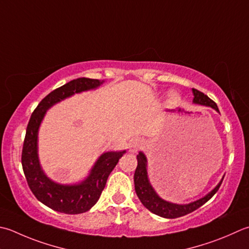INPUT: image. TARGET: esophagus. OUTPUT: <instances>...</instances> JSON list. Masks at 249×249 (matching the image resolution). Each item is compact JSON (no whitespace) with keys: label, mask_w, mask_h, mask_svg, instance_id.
Instances as JSON below:
<instances>
[{"label":"esophagus","mask_w":249,"mask_h":249,"mask_svg":"<svg viewBox=\"0 0 249 249\" xmlns=\"http://www.w3.org/2000/svg\"><path fill=\"white\" fill-rule=\"evenodd\" d=\"M141 145H142V141L140 139L131 140L129 143V151L131 153H136L141 148Z\"/></svg>","instance_id":"1"}]
</instances>
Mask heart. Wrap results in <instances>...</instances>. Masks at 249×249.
Wrapping results in <instances>:
<instances>
[{
	"mask_svg": "<svg viewBox=\"0 0 249 249\" xmlns=\"http://www.w3.org/2000/svg\"><path fill=\"white\" fill-rule=\"evenodd\" d=\"M169 97H170V99H173V100H177L178 99V95L176 94V92H170Z\"/></svg>",
	"mask_w": 249,
	"mask_h": 249,
	"instance_id": "heart-1",
	"label": "heart"
}]
</instances>
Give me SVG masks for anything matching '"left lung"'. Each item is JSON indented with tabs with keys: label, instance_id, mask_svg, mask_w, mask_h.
<instances>
[{
	"label": "left lung",
	"instance_id": "1",
	"mask_svg": "<svg viewBox=\"0 0 249 249\" xmlns=\"http://www.w3.org/2000/svg\"><path fill=\"white\" fill-rule=\"evenodd\" d=\"M193 91V104L196 105H202L206 107H211V108L215 109L217 112H219L218 107L215 101H213L208 96H206L204 92L199 91L196 89H192ZM137 160L138 165L137 168H136V172L134 175V182H135V190L136 193H137V196L139 197L140 202L143 204L145 208H148L151 213H155V215L160 216L163 218H168V219H174L178 217H182L184 215H188V213L196 211L197 208L204 205L208 199H211L213 194H215L219 188H220L222 180L219 182L217 186L212 190L211 192L206 194L205 196L197 199V201H194L189 204H175L165 201V199L160 198L157 192L154 191V189L151 186V183L148 179V173H147V158L142 152H139L137 155Z\"/></svg>",
	"mask_w": 249,
	"mask_h": 249
}]
</instances>
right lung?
I'll use <instances>...</instances> for the list:
<instances>
[{"label": "right lung", "mask_w": 249, "mask_h": 249, "mask_svg": "<svg viewBox=\"0 0 249 249\" xmlns=\"http://www.w3.org/2000/svg\"><path fill=\"white\" fill-rule=\"evenodd\" d=\"M102 83L104 81L80 77L58 87L42 99L28 123L21 154L24 176L34 196L44 205L56 212L75 215L89 211L99 199L109 175L126 152L125 150L119 152L111 151L101 154L92 166L89 177L76 184L53 182L44 174L40 165L37 155V134L46 111L57 102L77 92L95 89Z\"/></svg>", "instance_id": "obj_1"}]
</instances>
